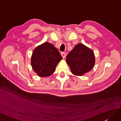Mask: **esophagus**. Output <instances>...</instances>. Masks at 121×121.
<instances>
[{
  "instance_id": "1",
  "label": "esophagus",
  "mask_w": 121,
  "mask_h": 121,
  "mask_svg": "<svg viewBox=\"0 0 121 121\" xmlns=\"http://www.w3.org/2000/svg\"><path fill=\"white\" fill-rule=\"evenodd\" d=\"M61 56H62L63 58H65V56H66V53L64 52H62L61 53Z\"/></svg>"
}]
</instances>
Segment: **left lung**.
Segmentation results:
<instances>
[{
  "mask_svg": "<svg viewBox=\"0 0 121 121\" xmlns=\"http://www.w3.org/2000/svg\"><path fill=\"white\" fill-rule=\"evenodd\" d=\"M66 61L74 75L82 76L94 68L95 56L91 49L78 43L69 53Z\"/></svg>",
  "mask_w": 121,
  "mask_h": 121,
  "instance_id": "left-lung-1",
  "label": "left lung"
}]
</instances>
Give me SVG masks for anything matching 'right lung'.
Here are the masks:
<instances>
[{
	"label": "right lung",
	"mask_w": 121,
	"mask_h": 121,
	"mask_svg": "<svg viewBox=\"0 0 121 121\" xmlns=\"http://www.w3.org/2000/svg\"><path fill=\"white\" fill-rule=\"evenodd\" d=\"M62 56L52 43L45 42L37 46L33 51L31 65L40 77H47L55 71L56 65Z\"/></svg>",
	"instance_id": "right-lung-1"
}]
</instances>
